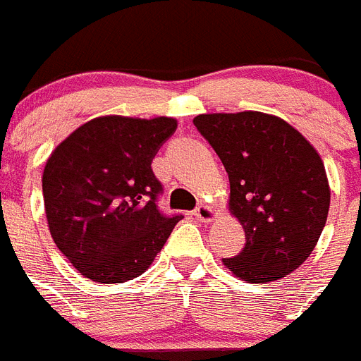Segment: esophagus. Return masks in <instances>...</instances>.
Returning <instances> with one entry per match:
<instances>
[{
  "label": "esophagus",
  "mask_w": 361,
  "mask_h": 361,
  "mask_svg": "<svg viewBox=\"0 0 361 361\" xmlns=\"http://www.w3.org/2000/svg\"><path fill=\"white\" fill-rule=\"evenodd\" d=\"M195 216L198 218L200 222H213L214 218L218 216V213L213 207H209V205H200L195 211Z\"/></svg>",
  "instance_id": "obj_1"
}]
</instances>
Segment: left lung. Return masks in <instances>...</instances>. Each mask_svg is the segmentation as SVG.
<instances>
[{
    "label": "left lung",
    "mask_w": 361,
    "mask_h": 361,
    "mask_svg": "<svg viewBox=\"0 0 361 361\" xmlns=\"http://www.w3.org/2000/svg\"><path fill=\"white\" fill-rule=\"evenodd\" d=\"M196 128L229 176V213L246 246L224 266L251 284L295 271L316 247L330 207L325 165L301 132L262 111L202 114Z\"/></svg>",
    "instance_id": "left-lung-1"
}]
</instances>
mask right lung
<instances>
[{"label":"right lung","instance_id":"right-lung-1","mask_svg":"<svg viewBox=\"0 0 361 361\" xmlns=\"http://www.w3.org/2000/svg\"><path fill=\"white\" fill-rule=\"evenodd\" d=\"M172 117L102 115L51 152L42 176L47 226L63 257L95 283L145 274L181 216L156 205L152 159L174 134Z\"/></svg>","mask_w":361,"mask_h":361}]
</instances>
